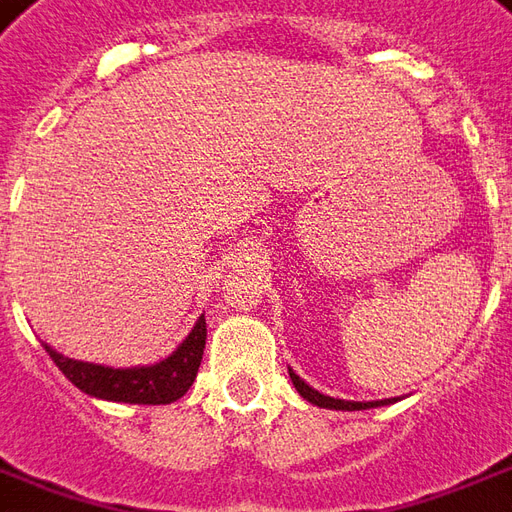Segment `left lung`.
I'll return each mask as SVG.
<instances>
[{
  "instance_id": "obj_1",
  "label": "left lung",
  "mask_w": 512,
  "mask_h": 512,
  "mask_svg": "<svg viewBox=\"0 0 512 512\" xmlns=\"http://www.w3.org/2000/svg\"><path fill=\"white\" fill-rule=\"evenodd\" d=\"M288 374H291L293 388L302 393V399L307 402H313L318 407H330V410H368V407H380L385 402H343V399H332V396H324V393H318L316 388H310L302 377H296L291 368H288Z\"/></svg>"
}]
</instances>
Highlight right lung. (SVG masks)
Here are the masks:
<instances>
[{
  "label": "right lung",
  "instance_id": "add662e5",
  "mask_svg": "<svg viewBox=\"0 0 512 512\" xmlns=\"http://www.w3.org/2000/svg\"><path fill=\"white\" fill-rule=\"evenodd\" d=\"M207 327L205 318L196 321L191 335L180 343V349L166 360H160L155 366L141 368H105L94 363H82L71 360L55 352L52 346H46L49 357L55 360V366L69 377L80 391L110 399V402H130V405H169L177 402L180 396L188 393L194 385L196 371L205 355Z\"/></svg>",
  "mask_w": 512,
  "mask_h": 512
}]
</instances>
